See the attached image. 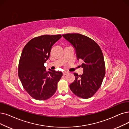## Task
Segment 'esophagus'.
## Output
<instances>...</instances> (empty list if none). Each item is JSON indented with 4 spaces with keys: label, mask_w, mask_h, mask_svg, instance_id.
I'll list each match as a JSON object with an SVG mask.
<instances>
[{
    "label": "esophagus",
    "mask_w": 129,
    "mask_h": 129,
    "mask_svg": "<svg viewBox=\"0 0 129 129\" xmlns=\"http://www.w3.org/2000/svg\"><path fill=\"white\" fill-rule=\"evenodd\" d=\"M68 74V72H64L63 73V74L64 76L67 75Z\"/></svg>",
    "instance_id": "34e87169"
}]
</instances>
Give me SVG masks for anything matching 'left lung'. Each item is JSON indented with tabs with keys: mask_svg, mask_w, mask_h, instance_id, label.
Returning a JSON list of instances; mask_svg holds the SVG:
<instances>
[{
	"mask_svg": "<svg viewBox=\"0 0 129 129\" xmlns=\"http://www.w3.org/2000/svg\"><path fill=\"white\" fill-rule=\"evenodd\" d=\"M62 36L73 46L77 59L83 63L82 75L74 73L75 81L70 88L76 96L82 99L92 97L101 86L105 74L103 54L99 45L88 37L80 34H66Z\"/></svg>",
	"mask_w": 129,
	"mask_h": 129,
	"instance_id": "obj_1",
	"label": "left lung"
}]
</instances>
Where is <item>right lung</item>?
I'll return each instance as SVG.
<instances>
[{"label":"right lung","mask_w":129,"mask_h":129,"mask_svg":"<svg viewBox=\"0 0 129 129\" xmlns=\"http://www.w3.org/2000/svg\"><path fill=\"white\" fill-rule=\"evenodd\" d=\"M61 35H44L33 38L22 51L18 64V76L23 87L33 99L43 101L52 96L63 73L49 69L44 63L49 58L53 44Z\"/></svg>","instance_id":"obj_1"}]
</instances>
